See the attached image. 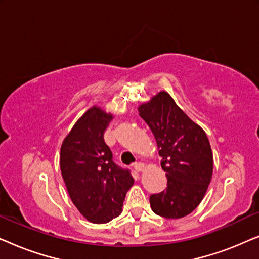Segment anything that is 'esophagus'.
Listing matches in <instances>:
<instances>
[{"mask_svg": "<svg viewBox=\"0 0 259 259\" xmlns=\"http://www.w3.org/2000/svg\"><path fill=\"white\" fill-rule=\"evenodd\" d=\"M134 169H136L137 172L144 171V169H145V165L143 164V162H136V164H134Z\"/></svg>", "mask_w": 259, "mask_h": 259, "instance_id": "esophagus-1", "label": "esophagus"}]
</instances>
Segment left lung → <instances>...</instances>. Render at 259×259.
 <instances>
[{
    "mask_svg": "<svg viewBox=\"0 0 259 259\" xmlns=\"http://www.w3.org/2000/svg\"><path fill=\"white\" fill-rule=\"evenodd\" d=\"M157 141L167 187L152 194L155 214L178 219L190 214L206 193L213 155L206 133L179 108L167 92H160L138 108Z\"/></svg>",
    "mask_w": 259,
    "mask_h": 259,
    "instance_id": "1",
    "label": "left lung"
}]
</instances>
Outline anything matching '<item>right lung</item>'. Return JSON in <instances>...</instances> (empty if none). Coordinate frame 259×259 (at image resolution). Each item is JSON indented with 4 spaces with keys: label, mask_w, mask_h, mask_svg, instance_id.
I'll use <instances>...</instances> for the list:
<instances>
[{
    "label": "right lung",
    "mask_w": 259,
    "mask_h": 259,
    "mask_svg": "<svg viewBox=\"0 0 259 259\" xmlns=\"http://www.w3.org/2000/svg\"><path fill=\"white\" fill-rule=\"evenodd\" d=\"M113 115L93 106L75 122L60 152V167L70 199L92 223H107L122 211L134 179L119 167L104 140Z\"/></svg>",
    "instance_id": "add662e5"
}]
</instances>
